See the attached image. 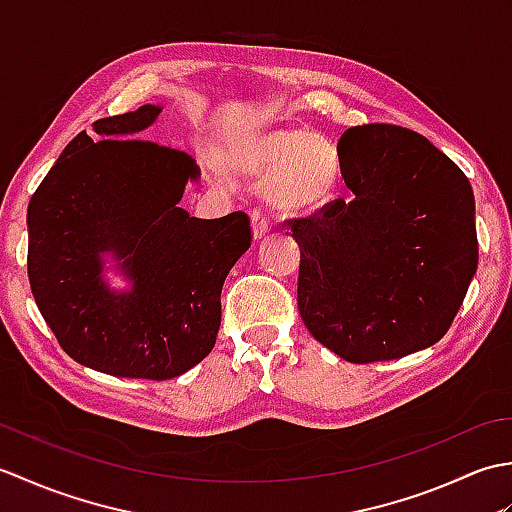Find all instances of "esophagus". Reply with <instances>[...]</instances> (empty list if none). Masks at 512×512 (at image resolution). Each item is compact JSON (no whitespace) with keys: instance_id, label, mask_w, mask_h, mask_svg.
<instances>
[{"instance_id":"obj_1","label":"esophagus","mask_w":512,"mask_h":512,"mask_svg":"<svg viewBox=\"0 0 512 512\" xmlns=\"http://www.w3.org/2000/svg\"><path fill=\"white\" fill-rule=\"evenodd\" d=\"M250 220H253V233H255V237H264L270 231L268 215L262 209H255L253 213H250Z\"/></svg>"}]
</instances>
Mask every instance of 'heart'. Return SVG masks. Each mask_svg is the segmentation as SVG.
Returning <instances> with one entry per match:
<instances>
[{
  "mask_svg": "<svg viewBox=\"0 0 512 512\" xmlns=\"http://www.w3.org/2000/svg\"><path fill=\"white\" fill-rule=\"evenodd\" d=\"M220 165L244 176H266L268 200L284 211H314L332 198L339 151L303 129H250L222 145Z\"/></svg>",
  "mask_w": 512,
  "mask_h": 512,
  "instance_id": "b5f03b06",
  "label": "heart"
}]
</instances>
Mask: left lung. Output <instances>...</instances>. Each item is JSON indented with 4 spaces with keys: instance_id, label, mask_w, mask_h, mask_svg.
I'll return each instance as SVG.
<instances>
[{
    "instance_id": "8db88e82",
    "label": "left lung",
    "mask_w": 512,
    "mask_h": 512,
    "mask_svg": "<svg viewBox=\"0 0 512 512\" xmlns=\"http://www.w3.org/2000/svg\"><path fill=\"white\" fill-rule=\"evenodd\" d=\"M336 151L350 198L288 220L301 319L350 363L424 350L451 328L477 270L469 178L396 125L350 127Z\"/></svg>"
}]
</instances>
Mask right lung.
I'll return each instance as SVG.
<instances>
[{
  "label": "right lung",
  "instance_id": "add662e5",
  "mask_svg": "<svg viewBox=\"0 0 512 512\" xmlns=\"http://www.w3.org/2000/svg\"><path fill=\"white\" fill-rule=\"evenodd\" d=\"M160 105L99 118L63 149L28 204V279L41 317L76 363L118 378L167 380L213 350L222 286L253 233L244 211L217 220L178 206L200 167L134 138ZM112 252L133 290L102 279Z\"/></svg>",
  "mask_w": 512,
  "mask_h": 512
}]
</instances>
